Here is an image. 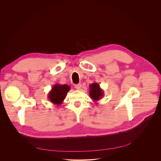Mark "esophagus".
I'll use <instances>...</instances> for the list:
<instances>
[{"label": "esophagus", "instance_id": "obj_1", "mask_svg": "<svg viewBox=\"0 0 161 161\" xmlns=\"http://www.w3.org/2000/svg\"><path fill=\"white\" fill-rule=\"evenodd\" d=\"M75 87L77 89V90H80L81 88V83H78L75 85Z\"/></svg>", "mask_w": 161, "mask_h": 161}]
</instances>
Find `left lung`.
<instances>
[{
	"instance_id": "1",
	"label": "left lung",
	"mask_w": 161,
	"mask_h": 161,
	"mask_svg": "<svg viewBox=\"0 0 161 161\" xmlns=\"http://www.w3.org/2000/svg\"><path fill=\"white\" fill-rule=\"evenodd\" d=\"M90 97L93 100L94 102H96L104 96V91L101 88L100 85L97 83H93L90 85Z\"/></svg>"
}]
</instances>
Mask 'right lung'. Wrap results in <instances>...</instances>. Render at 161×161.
I'll return each mask as SVG.
<instances>
[{
	"mask_svg": "<svg viewBox=\"0 0 161 161\" xmlns=\"http://www.w3.org/2000/svg\"><path fill=\"white\" fill-rule=\"evenodd\" d=\"M70 88V86L67 85H54L48 93V99L54 104H61Z\"/></svg>",
	"mask_w": 161,
	"mask_h": 161,
	"instance_id": "add662e5",
	"label": "right lung"
}]
</instances>
